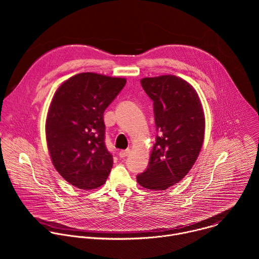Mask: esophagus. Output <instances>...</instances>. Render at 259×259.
Returning a JSON list of instances; mask_svg holds the SVG:
<instances>
[{
  "label": "esophagus",
  "mask_w": 259,
  "mask_h": 259,
  "mask_svg": "<svg viewBox=\"0 0 259 259\" xmlns=\"http://www.w3.org/2000/svg\"><path fill=\"white\" fill-rule=\"evenodd\" d=\"M130 153H131V150H130V149H128V150H123V151H120L119 156H120V158H125V157H127Z\"/></svg>",
  "instance_id": "34e87169"
}]
</instances>
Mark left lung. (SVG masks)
I'll use <instances>...</instances> for the list:
<instances>
[{
    "instance_id": "1",
    "label": "left lung",
    "mask_w": 259,
    "mask_h": 259,
    "mask_svg": "<svg viewBox=\"0 0 259 259\" xmlns=\"http://www.w3.org/2000/svg\"><path fill=\"white\" fill-rule=\"evenodd\" d=\"M140 83L154 102L157 136L149 166L136 179L145 189L164 191L195 164L204 141V112L196 90L176 76L144 78Z\"/></svg>"
}]
</instances>
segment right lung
Here are the masks:
<instances>
[{
  "mask_svg": "<svg viewBox=\"0 0 259 259\" xmlns=\"http://www.w3.org/2000/svg\"><path fill=\"white\" fill-rule=\"evenodd\" d=\"M125 84L123 78L82 72L54 94L46 121L49 153L58 173L78 189L101 187L112 170L103 114Z\"/></svg>",
  "mask_w": 259,
  "mask_h": 259,
  "instance_id": "add662e5",
  "label": "right lung"
}]
</instances>
